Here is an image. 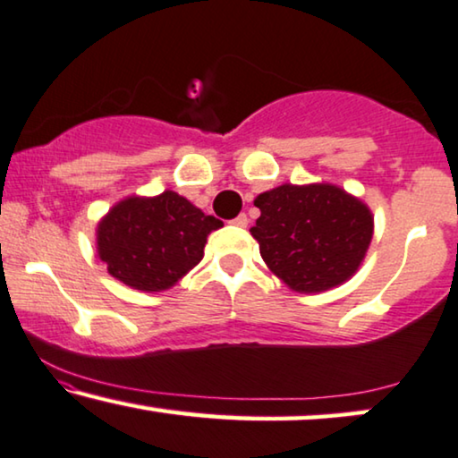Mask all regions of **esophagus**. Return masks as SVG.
Wrapping results in <instances>:
<instances>
[{"label":"esophagus","mask_w":458,"mask_h":458,"mask_svg":"<svg viewBox=\"0 0 458 458\" xmlns=\"http://www.w3.org/2000/svg\"><path fill=\"white\" fill-rule=\"evenodd\" d=\"M232 224H234V226H238V228H247L249 217H247V214H241L238 217H234V220H232Z\"/></svg>","instance_id":"obj_1"}]
</instances>
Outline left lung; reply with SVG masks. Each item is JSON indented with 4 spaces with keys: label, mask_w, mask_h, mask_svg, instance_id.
<instances>
[{
    "label": "left lung",
    "mask_w": 458,
    "mask_h": 458,
    "mask_svg": "<svg viewBox=\"0 0 458 458\" xmlns=\"http://www.w3.org/2000/svg\"><path fill=\"white\" fill-rule=\"evenodd\" d=\"M250 236L274 276L294 293H324L357 274L373 236L367 203L330 182L280 184L255 199Z\"/></svg>",
    "instance_id": "1"
}]
</instances>
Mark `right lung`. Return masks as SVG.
Segmentation results:
<instances>
[{
    "label": "right lung",
    "mask_w": 458,
    "mask_h": 458,
    "mask_svg": "<svg viewBox=\"0 0 458 458\" xmlns=\"http://www.w3.org/2000/svg\"><path fill=\"white\" fill-rule=\"evenodd\" d=\"M222 226L174 191L156 197L131 195L101 217L95 247L107 274L122 284L162 293L203 259L208 236Z\"/></svg>",
    "instance_id": "right-lung-1"
}]
</instances>
